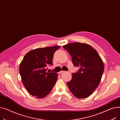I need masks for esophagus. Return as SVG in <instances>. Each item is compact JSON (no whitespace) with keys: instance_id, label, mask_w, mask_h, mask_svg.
Segmentation results:
<instances>
[{"instance_id":"obj_1","label":"esophagus","mask_w":120,"mask_h":120,"mask_svg":"<svg viewBox=\"0 0 120 120\" xmlns=\"http://www.w3.org/2000/svg\"><path fill=\"white\" fill-rule=\"evenodd\" d=\"M64 71H59V72H58V73H59V74H61V73H62V72H63Z\"/></svg>"}]
</instances>
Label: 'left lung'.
Returning <instances> with one entry per match:
<instances>
[{
	"instance_id": "1",
	"label": "left lung",
	"mask_w": 120,
	"mask_h": 120,
	"mask_svg": "<svg viewBox=\"0 0 120 120\" xmlns=\"http://www.w3.org/2000/svg\"><path fill=\"white\" fill-rule=\"evenodd\" d=\"M63 48L70 54L78 72L72 74V79L67 82L71 92L77 98L90 96L98 87L104 71L103 60L96 50L86 43L74 42Z\"/></svg>"
}]
</instances>
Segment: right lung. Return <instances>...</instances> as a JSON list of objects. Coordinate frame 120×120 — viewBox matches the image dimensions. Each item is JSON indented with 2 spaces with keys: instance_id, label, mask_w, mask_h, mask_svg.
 <instances>
[{
  "instance_id": "1",
  "label": "right lung",
  "mask_w": 120,
  "mask_h": 120,
  "mask_svg": "<svg viewBox=\"0 0 120 120\" xmlns=\"http://www.w3.org/2000/svg\"><path fill=\"white\" fill-rule=\"evenodd\" d=\"M60 46L37 48L25 55L19 66L22 83L28 92L38 98L45 97L52 91L58 78L56 72L47 71L52 65V57Z\"/></svg>"
}]
</instances>
